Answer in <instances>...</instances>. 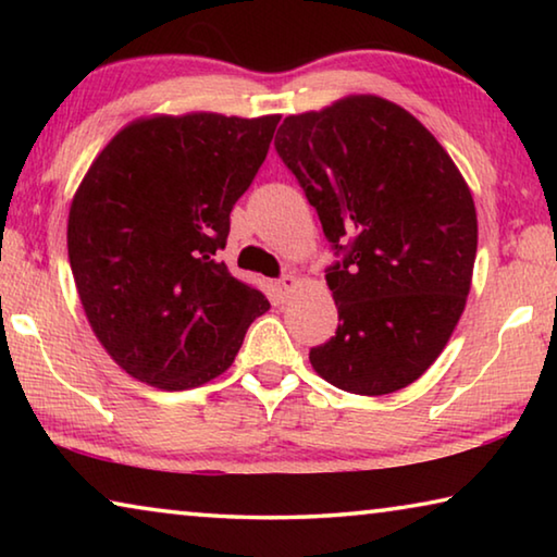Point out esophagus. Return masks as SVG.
Returning a JSON list of instances; mask_svg holds the SVG:
<instances>
[{
  "mask_svg": "<svg viewBox=\"0 0 557 557\" xmlns=\"http://www.w3.org/2000/svg\"><path fill=\"white\" fill-rule=\"evenodd\" d=\"M295 287H297V277H295V275H285V277L277 280L280 295H287V292H292Z\"/></svg>",
  "mask_w": 557,
  "mask_h": 557,
  "instance_id": "esophagus-1",
  "label": "esophagus"
}]
</instances>
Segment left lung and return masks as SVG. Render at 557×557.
<instances>
[{
	"instance_id": "1",
	"label": "left lung",
	"mask_w": 557,
	"mask_h": 557,
	"mask_svg": "<svg viewBox=\"0 0 557 557\" xmlns=\"http://www.w3.org/2000/svg\"><path fill=\"white\" fill-rule=\"evenodd\" d=\"M275 149L336 256L326 285L342 324L309 361L346 393L405 388L467 305L476 211L465 178L408 110L375 96L285 117Z\"/></svg>"
}]
</instances>
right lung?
<instances>
[{"label": "right lung", "mask_w": 557, "mask_h": 557, "mask_svg": "<svg viewBox=\"0 0 557 557\" xmlns=\"http://www.w3.org/2000/svg\"><path fill=\"white\" fill-rule=\"evenodd\" d=\"M277 122L215 112L137 120L110 139L75 191V287L92 332L132 379L164 391L209 383L270 309L215 252Z\"/></svg>", "instance_id": "add662e5"}]
</instances>
